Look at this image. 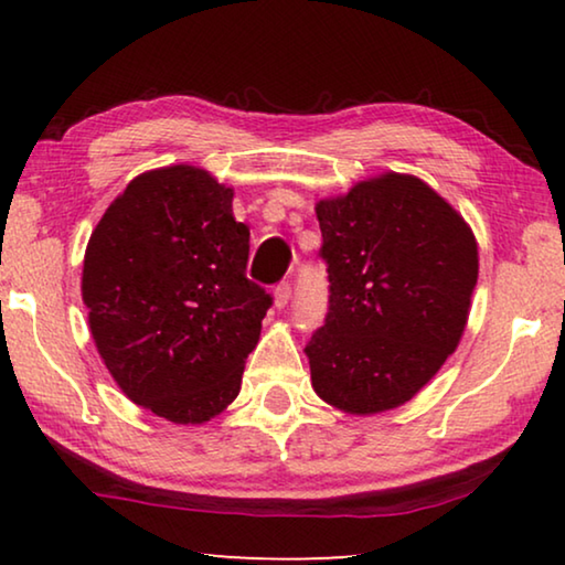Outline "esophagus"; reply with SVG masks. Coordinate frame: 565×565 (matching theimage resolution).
Listing matches in <instances>:
<instances>
[{
	"mask_svg": "<svg viewBox=\"0 0 565 565\" xmlns=\"http://www.w3.org/2000/svg\"><path fill=\"white\" fill-rule=\"evenodd\" d=\"M289 299H291V281L276 284V289H274V303H276V309H284V306L289 303Z\"/></svg>",
	"mask_w": 565,
	"mask_h": 565,
	"instance_id": "34e87169",
	"label": "esophagus"
}]
</instances>
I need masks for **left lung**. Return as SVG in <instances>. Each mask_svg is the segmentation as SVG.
<instances>
[{
	"mask_svg": "<svg viewBox=\"0 0 565 565\" xmlns=\"http://www.w3.org/2000/svg\"><path fill=\"white\" fill-rule=\"evenodd\" d=\"M329 311L306 356L311 386L347 414L396 408L461 339L478 279L471 228L416 177L361 181L317 204Z\"/></svg>",
	"mask_w": 565,
	"mask_h": 565,
	"instance_id": "1",
	"label": "left lung"
}]
</instances>
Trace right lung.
Returning a JSON list of instances; mask_svg holds the SVG:
<instances>
[{"mask_svg":"<svg viewBox=\"0 0 565 565\" xmlns=\"http://www.w3.org/2000/svg\"><path fill=\"white\" fill-rule=\"evenodd\" d=\"M234 191L196 167L129 181L92 232L82 299L94 343L134 404L204 424L242 388L274 303L246 279L248 228Z\"/></svg>","mask_w":565,"mask_h":565,"instance_id":"right-lung-1","label":"right lung"}]
</instances>
